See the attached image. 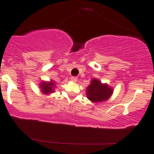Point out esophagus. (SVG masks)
Listing matches in <instances>:
<instances>
[{
  "instance_id": "1",
  "label": "esophagus",
  "mask_w": 154,
  "mask_h": 154,
  "mask_svg": "<svg viewBox=\"0 0 154 154\" xmlns=\"http://www.w3.org/2000/svg\"><path fill=\"white\" fill-rule=\"evenodd\" d=\"M71 80L72 81V82H76L77 81V77H71Z\"/></svg>"
}]
</instances>
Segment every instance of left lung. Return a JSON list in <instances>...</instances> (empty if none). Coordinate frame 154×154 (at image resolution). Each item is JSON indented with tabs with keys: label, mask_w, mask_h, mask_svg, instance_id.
<instances>
[{
	"label": "left lung",
	"mask_w": 154,
	"mask_h": 154,
	"mask_svg": "<svg viewBox=\"0 0 154 154\" xmlns=\"http://www.w3.org/2000/svg\"><path fill=\"white\" fill-rule=\"evenodd\" d=\"M113 93V90L106 84H102L96 79H92L87 88V97L91 101L103 102L108 100Z\"/></svg>",
	"instance_id": "left-lung-1"
}]
</instances>
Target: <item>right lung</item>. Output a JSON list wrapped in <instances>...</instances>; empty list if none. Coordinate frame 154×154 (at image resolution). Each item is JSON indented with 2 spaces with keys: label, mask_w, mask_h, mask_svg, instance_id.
<instances>
[{
  "label": "right lung",
  "mask_w": 154,
  "mask_h": 154,
  "mask_svg": "<svg viewBox=\"0 0 154 154\" xmlns=\"http://www.w3.org/2000/svg\"><path fill=\"white\" fill-rule=\"evenodd\" d=\"M55 86L54 82L51 81V82H42L40 84V88H41V91L43 93L48 94V93H53L54 92V87Z\"/></svg>",
  "instance_id": "1"
}]
</instances>
